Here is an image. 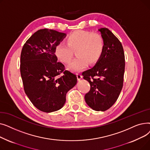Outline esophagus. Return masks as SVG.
<instances>
[{"mask_svg": "<svg viewBox=\"0 0 150 150\" xmlns=\"http://www.w3.org/2000/svg\"><path fill=\"white\" fill-rule=\"evenodd\" d=\"M76 76H77V80H78V81H80L81 78H82V75H81V74H80L79 72H78V73H76Z\"/></svg>", "mask_w": 150, "mask_h": 150, "instance_id": "34e87169", "label": "esophagus"}]
</instances>
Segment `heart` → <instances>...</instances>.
<instances>
[{
    "mask_svg": "<svg viewBox=\"0 0 150 150\" xmlns=\"http://www.w3.org/2000/svg\"><path fill=\"white\" fill-rule=\"evenodd\" d=\"M66 44L59 42L54 48L55 57L62 63H68L75 50L77 57L68 66V69L74 72L86 68L87 62H96L103 52L104 39L98 33L78 30L71 33L66 39Z\"/></svg>",
    "mask_w": 150,
    "mask_h": 150,
    "instance_id": "obj_1",
    "label": "heart"
}]
</instances>
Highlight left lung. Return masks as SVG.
I'll list each match as a JSON object with an SVG mask.
<instances>
[{"label":"left lung","mask_w":150,"mask_h":150,"mask_svg":"<svg viewBox=\"0 0 150 150\" xmlns=\"http://www.w3.org/2000/svg\"><path fill=\"white\" fill-rule=\"evenodd\" d=\"M105 42L96 65L82 73L91 89L85 95L86 103L97 111H105L117 101L122 91L125 72V54L118 38L107 28L98 29Z\"/></svg>","instance_id":"1"}]
</instances>
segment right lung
I'll return each mask as SVG.
<instances>
[{"instance_id": "obj_1", "label": "right lung", "mask_w": 150, "mask_h": 150, "mask_svg": "<svg viewBox=\"0 0 150 150\" xmlns=\"http://www.w3.org/2000/svg\"><path fill=\"white\" fill-rule=\"evenodd\" d=\"M66 36L56 30H39L22 49L20 70L23 88L33 105L44 112L62 108L67 92L77 82L76 76L65 70L54 53L55 47Z\"/></svg>"}]
</instances>
